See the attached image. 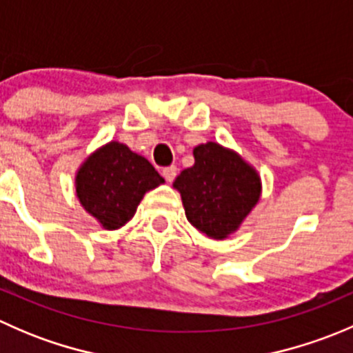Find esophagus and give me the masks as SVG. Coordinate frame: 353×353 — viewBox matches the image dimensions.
I'll list each match as a JSON object with an SVG mask.
<instances>
[{
    "label": "esophagus",
    "mask_w": 353,
    "mask_h": 353,
    "mask_svg": "<svg viewBox=\"0 0 353 353\" xmlns=\"http://www.w3.org/2000/svg\"><path fill=\"white\" fill-rule=\"evenodd\" d=\"M162 176L165 177L167 183H172L177 176V167L176 165H169V167H163L162 169Z\"/></svg>",
    "instance_id": "1"
}]
</instances>
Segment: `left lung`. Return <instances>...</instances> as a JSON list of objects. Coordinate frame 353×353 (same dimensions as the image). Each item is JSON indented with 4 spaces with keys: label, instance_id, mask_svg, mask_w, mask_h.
<instances>
[{
    "label": "left lung",
    "instance_id": "obj_1",
    "mask_svg": "<svg viewBox=\"0 0 353 353\" xmlns=\"http://www.w3.org/2000/svg\"><path fill=\"white\" fill-rule=\"evenodd\" d=\"M193 155L194 165L176 177L174 188L191 225L212 239H223L258 203L261 181L241 155L213 141L199 145Z\"/></svg>",
    "mask_w": 353,
    "mask_h": 353
}]
</instances>
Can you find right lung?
<instances>
[{
  "label": "right lung",
  "instance_id": "add662e5",
  "mask_svg": "<svg viewBox=\"0 0 353 353\" xmlns=\"http://www.w3.org/2000/svg\"><path fill=\"white\" fill-rule=\"evenodd\" d=\"M162 183L163 177L145 157L110 141L80 167L77 196L104 229L116 230L133 219L143 194Z\"/></svg>",
  "mask_w": 353,
  "mask_h": 353
}]
</instances>
